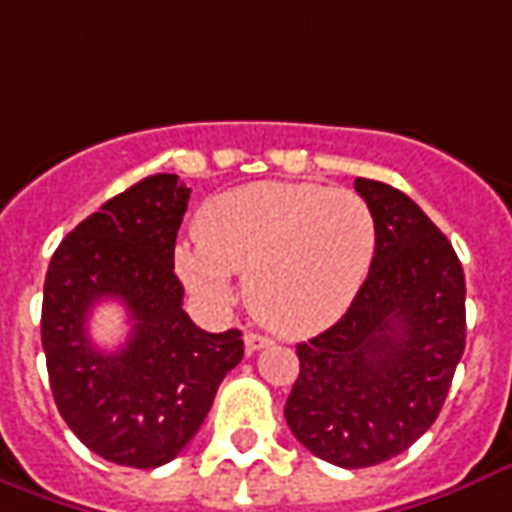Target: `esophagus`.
I'll list each match as a JSON object with an SVG mask.
<instances>
[{"label": "esophagus", "mask_w": 512, "mask_h": 512, "mask_svg": "<svg viewBox=\"0 0 512 512\" xmlns=\"http://www.w3.org/2000/svg\"><path fill=\"white\" fill-rule=\"evenodd\" d=\"M269 344H272V339H269V336L253 334V331H248V334H245V350L248 352L264 350V347H269Z\"/></svg>", "instance_id": "34e87169"}]
</instances>
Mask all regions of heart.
Wrapping results in <instances>:
<instances>
[{
    "label": "heart",
    "mask_w": 512,
    "mask_h": 512,
    "mask_svg": "<svg viewBox=\"0 0 512 512\" xmlns=\"http://www.w3.org/2000/svg\"><path fill=\"white\" fill-rule=\"evenodd\" d=\"M197 237L176 245L189 291L213 307L248 275L253 318L285 336L318 331L358 293L376 248V219L355 189L256 181L205 202Z\"/></svg>",
    "instance_id": "heart-1"
}]
</instances>
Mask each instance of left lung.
<instances>
[{
    "label": "left lung",
    "instance_id": "obj_1",
    "mask_svg": "<svg viewBox=\"0 0 512 512\" xmlns=\"http://www.w3.org/2000/svg\"><path fill=\"white\" fill-rule=\"evenodd\" d=\"M376 219L368 277L350 310L296 344L299 376L285 422L301 446L358 470L430 430L465 352V272L441 229L408 194L358 178Z\"/></svg>",
    "mask_w": 512,
    "mask_h": 512
}]
</instances>
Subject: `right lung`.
Here are the masks:
<instances>
[{
  "mask_svg": "<svg viewBox=\"0 0 512 512\" xmlns=\"http://www.w3.org/2000/svg\"><path fill=\"white\" fill-rule=\"evenodd\" d=\"M189 192L173 173L138 181L71 229L47 267L42 347L55 406L114 465L149 470L178 457L243 360L237 328L208 334L181 307L173 251ZM101 298L122 300L134 323L114 353L86 339Z\"/></svg>",
  "mask_w": 512,
  "mask_h": 512,
  "instance_id": "right-lung-1",
  "label": "right lung"
}]
</instances>
